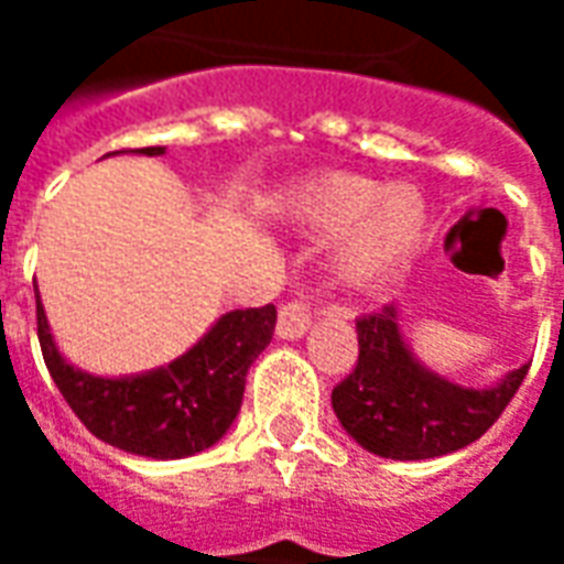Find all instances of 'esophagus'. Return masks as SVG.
<instances>
[{
	"mask_svg": "<svg viewBox=\"0 0 564 564\" xmlns=\"http://www.w3.org/2000/svg\"><path fill=\"white\" fill-rule=\"evenodd\" d=\"M311 329V307L302 302H290L281 307L278 314V338L283 341H299L305 338V332Z\"/></svg>",
	"mask_w": 564,
	"mask_h": 564,
	"instance_id": "esophagus-1",
	"label": "esophagus"
}]
</instances>
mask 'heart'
<instances>
[{
	"label": "heart",
	"mask_w": 564,
	"mask_h": 564,
	"mask_svg": "<svg viewBox=\"0 0 564 564\" xmlns=\"http://www.w3.org/2000/svg\"><path fill=\"white\" fill-rule=\"evenodd\" d=\"M283 217L305 235H338L332 245V271L341 286L366 293L414 265L432 208L411 181L380 186L368 174L326 172L295 186L283 202Z\"/></svg>",
	"instance_id": "obj_1"
}]
</instances>
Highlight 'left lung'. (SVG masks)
<instances>
[{
	"label": "left lung",
	"instance_id": "left-lung-1",
	"mask_svg": "<svg viewBox=\"0 0 564 564\" xmlns=\"http://www.w3.org/2000/svg\"><path fill=\"white\" fill-rule=\"evenodd\" d=\"M359 359L332 390L344 432L375 456L420 462L468 447L496 423L529 366L489 387H462L420 362L402 332L399 305L356 319Z\"/></svg>",
	"mask_w": 564,
	"mask_h": 564
}]
</instances>
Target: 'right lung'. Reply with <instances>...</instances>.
Here are the masks:
<instances>
[{
    "mask_svg": "<svg viewBox=\"0 0 564 564\" xmlns=\"http://www.w3.org/2000/svg\"><path fill=\"white\" fill-rule=\"evenodd\" d=\"M129 153L162 156L165 148H141ZM35 314L44 366L68 408L99 441L148 459L196 456L229 432L241 411L247 368L269 347L278 323L274 305L226 311L169 366L105 378L72 366L59 354L39 286Z\"/></svg>",
    "mask_w": 564,
    "mask_h": 564,
    "instance_id": "obj_1",
    "label": "right lung"
}]
</instances>
